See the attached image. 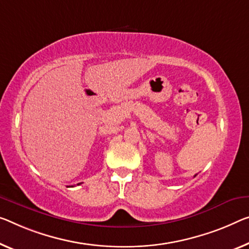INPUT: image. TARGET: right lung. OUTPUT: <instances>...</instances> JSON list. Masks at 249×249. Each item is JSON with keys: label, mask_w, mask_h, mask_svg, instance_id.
I'll return each instance as SVG.
<instances>
[{"label": "right lung", "mask_w": 249, "mask_h": 249, "mask_svg": "<svg viewBox=\"0 0 249 249\" xmlns=\"http://www.w3.org/2000/svg\"><path fill=\"white\" fill-rule=\"evenodd\" d=\"M78 185H79V183H78Z\"/></svg>", "instance_id": "right-lung-1"}]
</instances>
